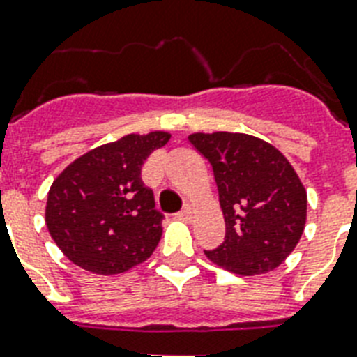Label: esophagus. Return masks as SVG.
Segmentation results:
<instances>
[{
	"mask_svg": "<svg viewBox=\"0 0 357 357\" xmlns=\"http://www.w3.org/2000/svg\"><path fill=\"white\" fill-rule=\"evenodd\" d=\"M178 217L181 218V220H190V218H192V207L185 206L183 209L178 213Z\"/></svg>",
	"mask_w": 357,
	"mask_h": 357,
	"instance_id": "obj_1",
	"label": "esophagus"
}]
</instances>
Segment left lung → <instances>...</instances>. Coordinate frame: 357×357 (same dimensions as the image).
I'll list each match as a JSON object with an SVG mask.
<instances>
[{"instance_id":"1","label":"left lung","mask_w":357,"mask_h":357,"mask_svg":"<svg viewBox=\"0 0 357 357\" xmlns=\"http://www.w3.org/2000/svg\"><path fill=\"white\" fill-rule=\"evenodd\" d=\"M217 181L226 237L206 250L226 271L254 276L274 271L298 244L305 226L304 185L280 150L244 133H195Z\"/></svg>"}]
</instances>
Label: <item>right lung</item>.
I'll return each instance as SVG.
<instances>
[{
  "label": "right lung",
  "instance_id": "1",
  "mask_svg": "<svg viewBox=\"0 0 357 357\" xmlns=\"http://www.w3.org/2000/svg\"><path fill=\"white\" fill-rule=\"evenodd\" d=\"M168 139L165 131L126 135L86 151L59 174L47 192L46 226L72 263L107 276L153 254L162 215L140 168Z\"/></svg>",
  "mask_w": 357,
  "mask_h": 357
}]
</instances>
